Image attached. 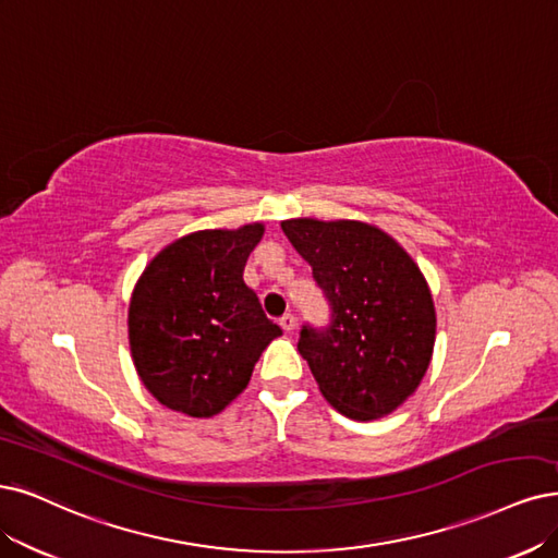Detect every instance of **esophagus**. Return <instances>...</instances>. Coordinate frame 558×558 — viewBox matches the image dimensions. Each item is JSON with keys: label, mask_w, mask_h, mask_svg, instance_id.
<instances>
[{"label": "esophagus", "mask_w": 558, "mask_h": 558, "mask_svg": "<svg viewBox=\"0 0 558 558\" xmlns=\"http://www.w3.org/2000/svg\"><path fill=\"white\" fill-rule=\"evenodd\" d=\"M280 326H282V331H284V333H292L294 328H296V317H294L292 313L282 315V317H280Z\"/></svg>", "instance_id": "esophagus-1"}]
</instances>
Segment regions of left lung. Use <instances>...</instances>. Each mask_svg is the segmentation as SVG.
I'll return each instance as SVG.
<instances>
[{
	"label": "left lung",
	"instance_id": "left-lung-1",
	"mask_svg": "<svg viewBox=\"0 0 558 558\" xmlns=\"http://www.w3.org/2000/svg\"><path fill=\"white\" fill-rule=\"evenodd\" d=\"M331 307L305 324L299 352L322 396L354 421L396 411L427 373L437 315L416 262L379 227L359 220H282Z\"/></svg>",
	"mask_w": 558,
	"mask_h": 558
}]
</instances>
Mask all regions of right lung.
<instances>
[{
  "label": "right lung",
  "mask_w": 558,
  "mask_h": 558,
  "mask_svg": "<svg viewBox=\"0 0 558 558\" xmlns=\"http://www.w3.org/2000/svg\"><path fill=\"white\" fill-rule=\"evenodd\" d=\"M262 234V222L193 232L162 247L140 276L129 307L131 354L142 384L168 409L220 414L282 336L243 282Z\"/></svg>",
  "instance_id": "obj_1"
}]
</instances>
